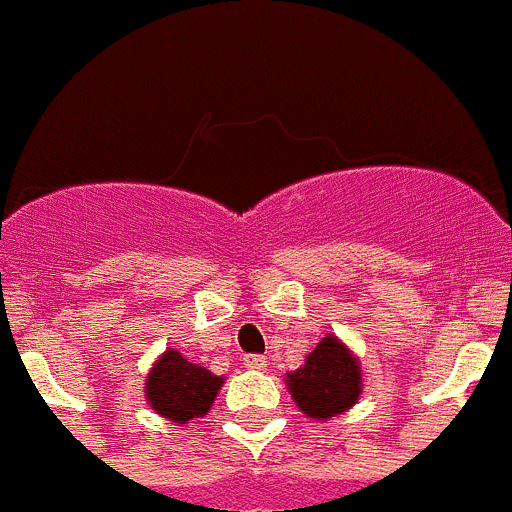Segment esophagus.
I'll list each match as a JSON object with an SVG mask.
<instances>
[{
    "instance_id": "obj_1",
    "label": "esophagus",
    "mask_w": 512,
    "mask_h": 512,
    "mask_svg": "<svg viewBox=\"0 0 512 512\" xmlns=\"http://www.w3.org/2000/svg\"><path fill=\"white\" fill-rule=\"evenodd\" d=\"M244 366L249 368V371H263V368L268 366V361L263 356H256V353H251V356L244 358Z\"/></svg>"
}]
</instances>
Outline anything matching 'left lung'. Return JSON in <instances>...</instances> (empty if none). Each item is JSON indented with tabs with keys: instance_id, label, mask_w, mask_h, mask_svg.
Wrapping results in <instances>:
<instances>
[{
	"instance_id": "left-lung-1",
	"label": "left lung",
	"mask_w": 512,
	"mask_h": 512,
	"mask_svg": "<svg viewBox=\"0 0 512 512\" xmlns=\"http://www.w3.org/2000/svg\"><path fill=\"white\" fill-rule=\"evenodd\" d=\"M286 386L308 418L328 421L353 408L361 396V363L348 351L346 343L328 333L308 353L301 368L286 373Z\"/></svg>"
}]
</instances>
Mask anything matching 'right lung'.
<instances>
[{
	"label": "right lung",
	"instance_id": "add662e5",
	"mask_svg": "<svg viewBox=\"0 0 512 512\" xmlns=\"http://www.w3.org/2000/svg\"><path fill=\"white\" fill-rule=\"evenodd\" d=\"M224 378L209 368L191 363L176 348H169L146 376V401L159 416L174 423L204 418Z\"/></svg>",
	"mask_w": 512,
	"mask_h": 512
}]
</instances>
